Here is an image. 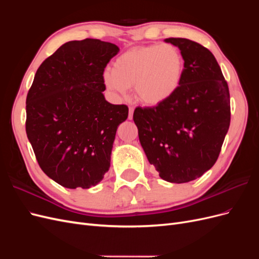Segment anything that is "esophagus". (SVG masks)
I'll return each mask as SVG.
<instances>
[{
  "label": "esophagus",
  "instance_id": "1",
  "mask_svg": "<svg viewBox=\"0 0 259 259\" xmlns=\"http://www.w3.org/2000/svg\"><path fill=\"white\" fill-rule=\"evenodd\" d=\"M133 113H134V108L130 107V112H128V120L133 119Z\"/></svg>",
  "mask_w": 259,
  "mask_h": 259
}]
</instances>
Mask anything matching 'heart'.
<instances>
[{"label": "heart", "instance_id": "obj_1", "mask_svg": "<svg viewBox=\"0 0 259 259\" xmlns=\"http://www.w3.org/2000/svg\"><path fill=\"white\" fill-rule=\"evenodd\" d=\"M185 69L184 57L171 44H151L128 50L104 72L108 90L124 94L133 86L136 98L146 105H158L179 88Z\"/></svg>", "mask_w": 259, "mask_h": 259}]
</instances>
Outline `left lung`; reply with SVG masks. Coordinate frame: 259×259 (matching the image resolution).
Here are the masks:
<instances>
[{
    "mask_svg": "<svg viewBox=\"0 0 259 259\" xmlns=\"http://www.w3.org/2000/svg\"><path fill=\"white\" fill-rule=\"evenodd\" d=\"M180 50L185 69L179 88L154 107L133 115L148 161L162 179L183 184L214 165L230 125V94L214 55L183 37L165 38Z\"/></svg>",
    "mask_w": 259,
    "mask_h": 259,
    "instance_id": "1",
    "label": "left lung"
}]
</instances>
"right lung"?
Wrapping results in <instances>:
<instances>
[{
  "label": "right lung",
  "mask_w": 259,
  "mask_h": 259,
  "mask_svg": "<svg viewBox=\"0 0 259 259\" xmlns=\"http://www.w3.org/2000/svg\"><path fill=\"white\" fill-rule=\"evenodd\" d=\"M119 51L96 38L67 42L42 62L28 92V139L42 170L62 187L89 189L110 167L128 108L105 99L103 74Z\"/></svg>",
  "instance_id": "1"
}]
</instances>
